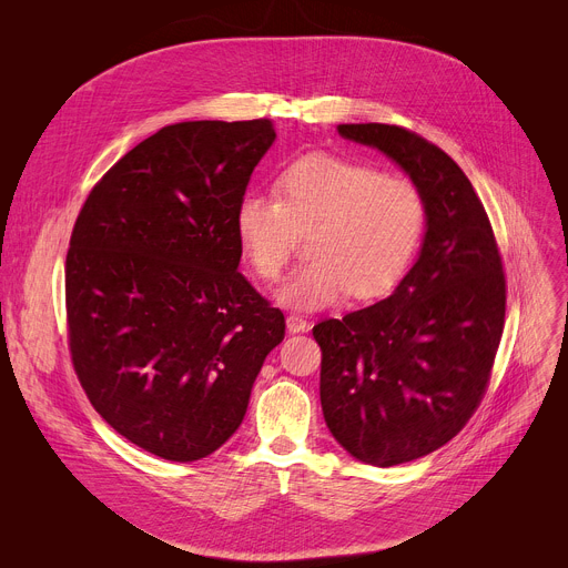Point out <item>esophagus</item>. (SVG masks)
Instances as JSON below:
<instances>
[{
	"label": "esophagus",
	"instance_id": "esophagus-1",
	"mask_svg": "<svg viewBox=\"0 0 568 568\" xmlns=\"http://www.w3.org/2000/svg\"><path fill=\"white\" fill-rule=\"evenodd\" d=\"M285 324H287L290 333H305L307 328H311V326H307V322L303 317H298V315H287Z\"/></svg>",
	"mask_w": 568,
	"mask_h": 568
}]
</instances>
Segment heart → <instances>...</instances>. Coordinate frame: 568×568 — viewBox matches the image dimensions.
<instances>
[{
	"instance_id": "obj_1",
	"label": "heart",
	"mask_w": 568,
	"mask_h": 568,
	"mask_svg": "<svg viewBox=\"0 0 568 568\" xmlns=\"http://www.w3.org/2000/svg\"><path fill=\"white\" fill-rule=\"evenodd\" d=\"M233 224L244 261L263 281L283 274L296 235H313L307 244L313 263L281 285L276 301L290 311L317 313L351 294H387L419 248L426 205L405 176L311 153L281 172L276 196L246 192Z\"/></svg>"
}]
</instances>
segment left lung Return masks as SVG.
I'll use <instances>...</instances> for the list:
<instances>
[{"label":"left lung","instance_id":"left-lung-1","mask_svg":"<svg viewBox=\"0 0 568 568\" xmlns=\"http://www.w3.org/2000/svg\"><path fill=\"white\" fill-rule=\"evenodd\" d=\"M337 133L385 153L426 205L419 257L394 292L313 328L328 430L355 459L394 467L437 450L474 415L503 335L505 276L483 203L448 153L389 124Z\"/></svg>","mask_w":568,"mask_h":568}]
</instances>
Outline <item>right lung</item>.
<instances>
[{"label": "right lung", "mask_w": 568, "mask_h": 568, "mask_svg": "<svg viewBox=\"0 0 568 568\" xmlns=\"http://www.w3.org/2000/svg\"><path fill=\"white\" fill-rule=\"evenodd\" d=\"M272 120H196L142 140L88 194L65 261L70 351L94 405L172 462L240 428L285 317L237 272L235 209Z\"/></svg>", "instance_id": "right-lung-1"}]
</instances>
